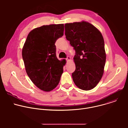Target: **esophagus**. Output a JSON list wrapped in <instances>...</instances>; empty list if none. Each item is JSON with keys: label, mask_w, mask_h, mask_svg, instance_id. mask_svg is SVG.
<instances>
[{"label": "esophagus", "mask_w": 128, "mask_h": 128, "mask_svg": "<svg viewBox=\"0 0 128 128\" xmlns=\"http://www.w3.org/2000/svg\"><path fill=\"white\" fill-rule=\"evenodd\" d=\"M66 60L67 61H69L71 60V57H69V56H68V57H67V58L66 59Z\"/></svg>", "instance_id": "esophagus-1"}]
</instances>
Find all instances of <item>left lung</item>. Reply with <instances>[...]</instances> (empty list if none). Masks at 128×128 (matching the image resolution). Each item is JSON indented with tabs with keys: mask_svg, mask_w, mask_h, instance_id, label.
Segmentation results:
<instances>
[{
	"mask_svg": "<svg viewBox=\"0 0 128 128\" xmlns=\"http://www.w3.org/2000/svg\"><path fill=\"white\" fill-rule=\"evenodd\" d=\"M65 30L67 40L76 50L73 80L82 90H92L104 73L106 53L103 36L94 25L85 21L66 23Z\"/></svg>",
	"mask_w": 128,
	"mask_h": 128,
	"instance_id": "obj_1",
	"label": "left lung"
}]
</instances>
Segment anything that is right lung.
<instances>
[{"label": "right lung", "mask_w": 128, "mask_h": 128, "mask_svg": "<svg viewBox=\"0 0 128 128\" xmlns=\"http://www.w3.org/2000/svg\"><path fill=\"white\" fill-rule=\"evenodd\" d=\"M64 24L44 25L28 34L22 49L26 71L32 82L40 90L50 92L60 80L66 60L56 57V40L64 34Z\"/></svg>", "instance_id": "obj_1"}]
</instances>
